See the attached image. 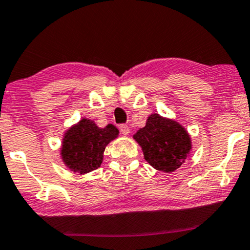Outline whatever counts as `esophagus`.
<instances>
[{
	"mask_svg": "<svg viewBox=\"0 0 250 250\" xmlns=\"http://www.w3.org/2000/svg\"><path fill=\"white\" fill-rule=\"evenodd\" d=\"M119 130H120V132L124 134V136H127V134L130 133V127H128V126L125 125V124L120 125L119 126Z\"/></svg>",
	"mask_w": 250,
	"mask_h": 250,
	"instance_id": "1",
	"label": "esophagus"
}]
</instances>
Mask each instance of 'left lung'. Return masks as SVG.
<instances>
[{
    "label": "left lung",
    "instance_id": "8db88e82",
    "mask_svg": "<svg viewBox=\"0 0 250 250\" xmlns=\"http://www.w3.org/2000/svg\"><path fill=\"white\" fill-rule=\"evenodd\" d=\"M144 158L156 170L173 172L186 162L191 151V138L176 120L152 113L144 127L133 134Z\"/></svg>",
    "mask_w": 250,
    "mask_h": 250
}]
</instances>
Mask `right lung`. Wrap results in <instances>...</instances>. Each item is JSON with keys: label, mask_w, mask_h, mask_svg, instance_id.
<instances>
[{"label": "right lung", "mask_w": 250, "mask_h": 250, "mask_svg": "<svg viewBox=\"0 0 250 250\" xmlns=\"http://www.w3.org/2000/svg\"><path fill=\"white\" fill-rule=\"evenodd\" d=\"M119 134L114 125L99 127L94 120L83 118L67 128L62 137L60 157L64 167L80 175L100 167L105 147Z\"/></svg>", "instance_id": "obj_1"}]
</instances>
